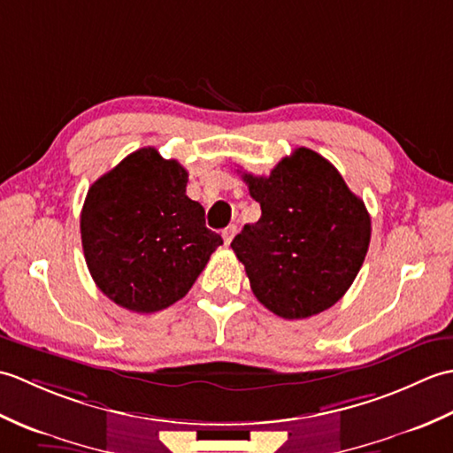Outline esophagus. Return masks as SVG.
Returning <instances> with one entry per match:
<instances>
[{
  "label": "esophagus",
  "mask_w": 453,
  "mask_h": 453,
  "mask_svg": "<svg viewBox=\"0 0 453 453\" xmlns=\"http://www.w3.org/2000/svg\"><path fill=\"white\" fill-rule=\"evenodd\" d=\"M235 234H237V226H229V227H226V229H224V234H221V235H224V243H226V245L232 243V242H234V237H235Z\"/></svg>",
  "instance_id": "obj_1"
}]
</instances>
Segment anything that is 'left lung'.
<instances>
[{"instance_id": "obj_1", "label": "left lung", "mask_w": 453, "mask_h": 453, "mask_svg": "<svg viewBox=\"0 0 453 453\" xmlns=\"http://www.w3.org/2000/svg\"><path fill=\"white\" fill-rule=\"evenodd\" d=\"M242 177L263 214L235 235L232 249L257 300L284 319L329 310L368 253L372 219L364 200L333 163L307 148L278 161L268 177Z\"/></svg>"}]
</instances>
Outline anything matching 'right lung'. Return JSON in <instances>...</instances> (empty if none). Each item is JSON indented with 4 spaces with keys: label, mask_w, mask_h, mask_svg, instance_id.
<instances>
[{
    "label": "right lung",
    "mask_w": 453,
    "mask_h": 453,
    "mask_svg": "<svg viewBox=\"0 0 453 453\" xmlns=\"http://www.w3.org/2000/svg\"><path fill=\"white\" fill-rule=\"evenodd\" d=\"M187 182L179 161L142 148L88 190L80 219L85 263L124 310L153 313L179 302L224 243L187 196Z\"/></svg>",
    "instance_id": "right-lung-1"
}]
</instances>
